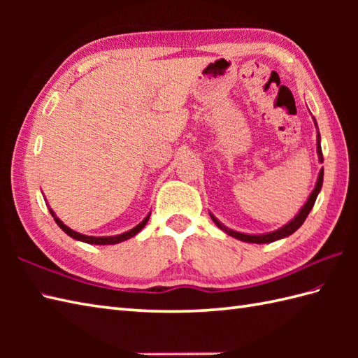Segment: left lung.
<instances>
[{"label": "left lung", "instance_id": "8db88e82", "mask_svg": "<svg viewBox=\"0 0 358 358\" xmlns=\"http://www.w3.org/2000/svg\"><path fill=\"white\" fill-rule=\"evenodd\" d=\"M313 120H314V126L317 129V155H318V162L323 163L322 136H320V132H318V124H317V121H315L314 117H313ZM322 186H323V167L320 169V172H318V178H317V183H315L314 191L309 194L306 203L303 204L301 209L299 212H296V215L291 220V222H287L286 224H283L281 227H278V229L272 231V232H266V234H245V232H238V231L231 229V227L224 226L214 214H212V212H209V215L212 218V222L217 224V227H220V229H222L223 232H226L227 235H231V237L237 238L240 241L255 243V245H263V243H272V241H277V240L289 237V235H292L303 223H305V220L309 215L310 209L314 208V203L317 200L318 194H320V191H322Z\"/></svg>", "mask_w": 358, "mask_h": 358}]
</instances>
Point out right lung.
Listing matches in <instances>:
<instances>
[{
  "mask_svg": "<svg viewBox=\"0 0 358 358\" xmlns=\"http://www.w3.org/2000/svg\"><path fill=\"white\" fill-rule=\"evenodd\" d=\"M48 208H49L50 215L53 217V220H55V223H57L59 227H62V229H63L67 235H69V237H72L73 240L87 243V245H118V243H121V241H126V240H129V238L135 237V235L138 234L144 226H146V223L149 222V217H150V212H149V214L143 218V222H140L135 227H132V229H129V231H126V232H123V234L109 235V237H94V235H85V234H80V232H77V231L71 229L69 226H66V224L62 222V220H59V218L57 217V214L50 209L49 204H48Z\"/></svg>",
  "mask_w": 358,
  "mask_h": 358,
  "instance_id": "1",
  "label": "right lung"
}]
</instances>
